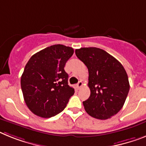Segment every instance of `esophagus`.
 Returning <instances> with one entry per match:
<instances>
[{"instance_id":"1","label":"esophagus","mask_w":146,"mask_h":146,"mask_svg":"<svg viewBox=\"0 0 146 146\" xmlns=\"http://www.w3.org/2000/svg\"><path fill=\"white\" fill-rule=\"evenodd\" d=\"M82 86H83V82H82V81L78 82V83L77 84V88H78V89H80V88H81Z\"/></svg>"}]
</instances>
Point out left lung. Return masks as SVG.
Returning a JSON list of instances; mask_svg holds the SVG:
<instances>
[{"mask_svg": "<svg viewBox=\"0 0 146 146\" xmlns=\"http://www.w3.org/2000/svg\"><path fill=\"white\" fill-rule=\"evenodd\" d=\"M75 54L88 70L90 97L83 106L92 117L106 119L123 108L129 94V78L123 65L113 56L96 47L76 49Z\"/></svg>", "mask_w": 146, "mask_h": 146, "instance_id": "obj_1", "label": "left lung"}]
</instances>
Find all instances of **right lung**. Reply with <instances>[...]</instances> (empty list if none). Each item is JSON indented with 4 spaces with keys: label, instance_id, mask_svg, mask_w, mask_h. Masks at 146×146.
<instances>
[{
    "label": "right lung",
    "instance_id": "obj_1",
    "mask_svg": "<svg viewBox=\"0 0 146 146\" xmlns=\"http://www.w3.org/2000/svg\"><path fill=\"white\" fill-rule=\"evenodd\" d=\"M73 53L72 47L57 44L37 52L29 60L21 86L25 103L33 114L48 118L66 108L74 89L68 86L64 67Z\"/></svg>",
    "mask_w": 146,
    "mask_h": 146
}]
</instances>
